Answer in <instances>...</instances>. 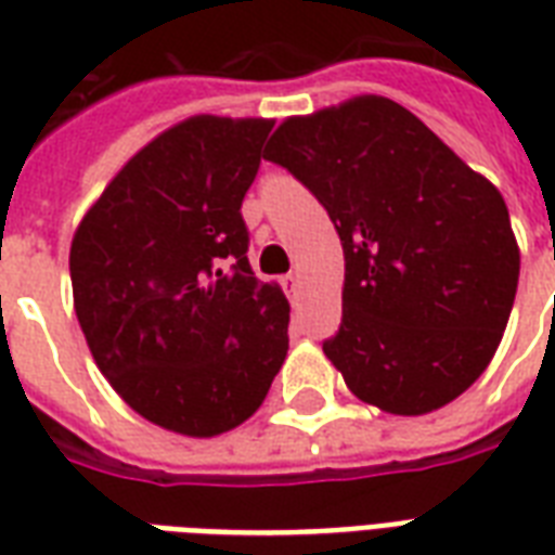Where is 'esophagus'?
I'll return each mask as SVG.
<instances>
[{"label":"esophagus","instance_id":"34e87169","mask_svg":"<svg viewBox=\"0 0 555 555\" xmlns=\"http://www.w3.org/2000/svg\"><path fill=\"white\" fill-rule=\"evenodd\" d=\"M282 287H285V294L291 296V299H296V294H299V276H296V273H287V276L282 279Z\"/></svg>","mask_w":555,"mask_h":555}]
</instances>
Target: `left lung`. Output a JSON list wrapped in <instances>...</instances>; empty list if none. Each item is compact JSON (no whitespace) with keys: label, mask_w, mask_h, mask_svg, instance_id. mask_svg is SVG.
Returning a JSON list of instances; mask_svg holds the SVG:
<instances>
[{"label":"left lung","mask_w":555,"mask_h":555,"mask_svg":"<svg viewBox=\"0 0 555 555\" xmlns=\"http://www.w3.org/2000/svg\"><path fill=\"white\" fill-rule=\"evenodd\" d=\"M264 158L317 195L343 242V322L322 351L346 386L405 417L464 395L516 299L521 256L501 192L377 94L287 117Z\"/></svg>","instance_id":"obj_1"}]
</instances>
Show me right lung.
I'll return each mask as SVG.
<instances>
[{
	"instance_id": "right-lung-1",
	"label": "right lung",
	"mask_w": 555,
	"mask_h": 555,
	"mask_svg": "<svg viewBox=\"0 0 555 555\" xmlns=\"http://www.w3.org/2000/svg\"><path fill=\"white\" fill-rule=\"evenodd\" d=\"M270 129L186 117L126 160L72 238L94 363L141 417L186 438L247 421L285 363L291 305L253 273L242 218Z\"/></svg>"
}]
</instances>
